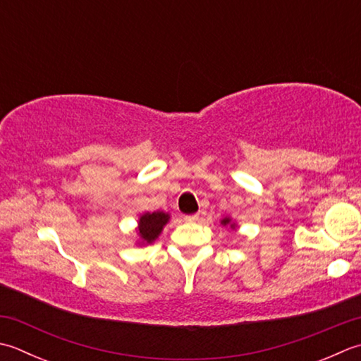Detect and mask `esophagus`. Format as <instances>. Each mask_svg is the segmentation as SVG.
Returning <instances> with one entry per match:
<instances>
[{"instance_id": "obj_1", "label": "esophagus", "mask_w": 361, "mask_h": 361, "mask_svg": "<svg viewBox=\"0 0 361 361\" xmlns=\"http://www.w3.org/2000/svg\"><path fill=\"white\" fill-rule=\"evenodd\" d=\"M185 219L188 222H195V221H199V214H189Z\"/></svg>"}]
</instances>
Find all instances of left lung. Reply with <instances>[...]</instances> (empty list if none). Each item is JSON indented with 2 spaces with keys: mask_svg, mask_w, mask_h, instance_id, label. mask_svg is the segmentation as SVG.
Returning a JSON list of instances; mask_svg holds the SVG:
<instances>
[{
  "mask_svg": "<svg viewBox=\"0 0 361 361\" xmlns=\"http://www.w3.org/2000/svg\"><path fill=\"white\" fill-rule=\"evenodd\" d=\"M222 225H230L231 228H235V224H231V221H230L228 217H225V219H224V221H222Z\"/></svg>",
  "mask_w": 361,
  "mask_h": 361,
  "instance_id": "obj_1",
  "label": "left lung"
}]
</instances>
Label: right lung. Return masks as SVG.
<instances>
[{
  "label": "right lung",
  "instance_id": "add662e5",
  "mask_svg": "<svg viewBox=\"0 0 361 361\" xmlns=\"http://www.w3.org/2000/svg\"><path fill=\"white\" fill-rule=\"evenodd\" d=\"M169 222V214L162 211H154V213H145L139 219V236L142 243L152 244L154 239L159 236L162 227Z\"/></svg>",
  "mask_w": 361,
  "mask_h": 361
}]
</instances>
